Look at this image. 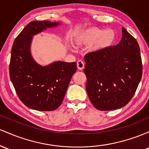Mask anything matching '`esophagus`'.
<instances>
[{
	"label": "esophagus",
	"mask_w": 149,
	"mask_h": 149,
	"mask_svg": "<svg viewBox=\"0 0 149 149\" xmlns=\"http://www.w3.org/2000/svg\"><path fill=\"white\" fill-rule=\"evenodd\" d=\"M77 68L80 70H83L84 68V63L82 61H78L77 63Z\"/></svg>",
	"instance_id": "34e87169"
}]
</instances>
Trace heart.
<instances>
[{
	"label": "heart",
	"mask_w": 149,
	"mask_h": 149,
	"mask_svg": "<svg viewBox=\"0 0 149 149\" xmlns=\"http://www.w3.org/2000/svg\"><path fill=\"white\" fill-rule=\"evenodd\" d=\"M115 31L111 29L103 30L91 27L78 31L74 35V41L77 44H91L90 50L98 52L111 46L115 42Z\"/></svg>",
	"instance_id": "b5f03b06"
}]
</instances>
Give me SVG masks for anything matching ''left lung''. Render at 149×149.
<instances>
[{
  "instance_id": "left-lung-1",
  "label": "left lung",
  "mask_w": 149,
  "mask_h": 149,
  "mask_svg": "<svg viewBox=\"0 0 149 149\" xmlns=\"http://www.w3.org/2000/svg\"><path fill=\"white\" fill-rule=\"evenodd\" d=\"M118 45L84 56L86 88L93 106L102 111L121 108L132 99L142 76L136 40L122 28Z\"/></svg>"
}]
</instances>
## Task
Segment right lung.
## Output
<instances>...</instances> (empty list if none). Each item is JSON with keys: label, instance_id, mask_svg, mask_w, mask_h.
Listing matches in <instances>:
<instances>
[{"label": "right lung", "instance_id": "1", "mask_svg": "<svg viewBox=\"0 0 149 149\" xmlns=\"http://www.w3.org/2000/svg\"><path fill=\"white\" fill-rule=\"evenodd\" d=\"M59 22L32 21L17 36L11 50L10 77L17 94L26 106L38 111H51L61 105L72 75L76 62L56 61L43 66L31 54L33 36Z\"/></svg>", "mask_w": 149, "mask_h": 149}]
</instances>
